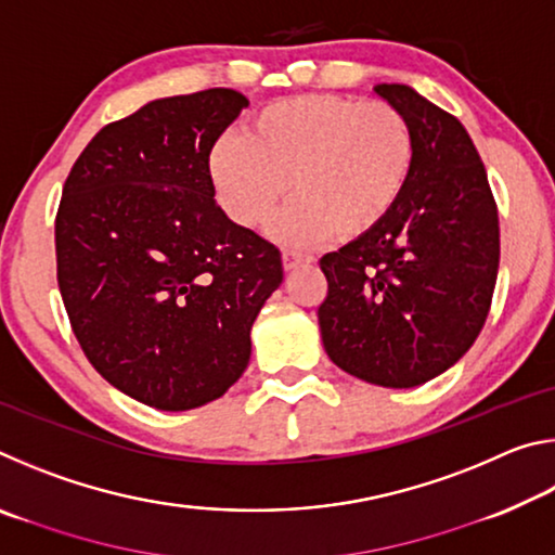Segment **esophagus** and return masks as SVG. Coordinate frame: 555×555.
<instances>
[{"mask_svg":"<svg viewBox=\"0 0 555 555\" xmlns=\"http://www.w3.org/2000/svg\"><path fill=\"white\" fill-rule=\"evenodd\" d=\"M284 269H296L300 264H308V261H313L311 255H306V251H296V249H284Z\"/></svg>","mask_w":555,"mask_h":555,"instance_id":"obj_1","label":"esophagus"}]
</instances>
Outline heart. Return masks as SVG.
<instances>
[{"mask_svg": "<svg viewBox=\"0 0 555 555\" xmlns=\"http://www.w3.org/2000/svg\"><path fill=\"white\" fill-rule=\"evenodd\" d=\"M416 142L389 102L298 95L269 102L249 131H228L210 152L222 210L242 228L267 222L286 240L315 242L333 230L357 237L387 218L409 183ZM292 183L288 184L287 181Z\"/></svg>", "mask_w": 555, "mask_h": 555, "instance_id": "1", "label": "heart"}]
</instances>
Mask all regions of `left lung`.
Instances as JSON below:
<instances>
[{
	"label": "left lung",
	"instance_id": "left-lung-1",
	"mask_svg": "<svg viewBox=\"0 0 555 555\" xmlns=\"http://www.w3.org/2000/svg\"><path fill=\"white\" fill-rule=\"evenodd\" d=\"M374 92L409 119L416 158L387 218L321 259L327 296L318 323L337 367L409 389L453 367L480 335L500 269V218L465 127L409 86Z\"/></svg>",
	"mask_w": 555,
	"mask_h": 555
}]
</instances>
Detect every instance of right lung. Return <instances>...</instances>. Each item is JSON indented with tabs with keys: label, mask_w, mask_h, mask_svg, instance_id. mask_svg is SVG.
Masks as SVG:
<instances>
[{
	"label": "right lung",
	"mask_w": 555,
	"mask_h": 555,
	"mask_svg": "<svg viewBox=\"0 0 555 555\" xmlns=\"http://www.w3.org/2000/svg\"><path fill=\"white\" fill-rule=\"evenodd\" d=\"M249 100L210 88L154 100L82 149L55 215L70 327L112 387L162 411L220 399L284 281L281 251L215 203L210 152Z\"/></svg>",
	"instance_id": "1"
}]
</instances>
